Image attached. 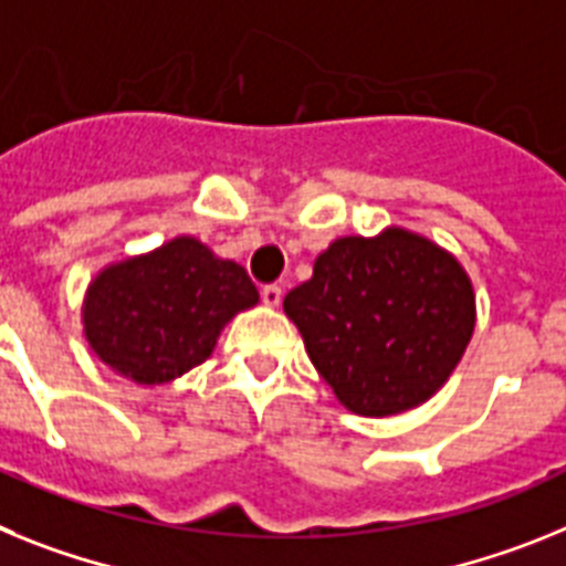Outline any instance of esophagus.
I'll list each match as a JSON object with an SVG mask.
<instances>
[{
    "mask_svg": "<svg viewBox=\"0 0 566 566\" xmlns=\"http://www.w3.org/2000/svg\"><path fill=\"white\" fill-rule=\"evenodd\" d=\"M262 302L268 304V307H279V302H282V287H279V284H264Z\"/></svg>",
    "mask_w": 566,
    "mask_h": 566,
    "instance_id": "esophagus-1",
    "label": "esophagus"
}]
</instances>
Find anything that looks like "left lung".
Segmentation results:
<instances>
[{"label":"left lung","instance_id":"left-lung-1","mask_svg":"<svg viewBox=\"0 0 566 566\" xmlns=\"http://www.w3.org/2000/svg\"><path fill=\"white\" fill-rule=\"evenodd\" d=\"M307 356L358 416L419 407L444 385L475 327V296L455 255L419 233L344 235L284 296Z\"/></svg>","mask_w":566,"mask_h":566}]
</instances>
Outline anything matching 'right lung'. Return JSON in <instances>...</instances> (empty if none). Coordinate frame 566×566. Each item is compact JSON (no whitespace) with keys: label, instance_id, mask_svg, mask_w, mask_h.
Masks as SVG:
<instances>
[{"label":"right lung","instance_id":"obj_1","mask_svg":"<svg viewBox=\"0 0 566 566\" xmlns=\"http://www.w3.org/2000/svg\"><path fill=\"white\" fill-rule=\"evenodd\" d=\"M259 302L242 264L193 235L105 268L87 287L82 322L91 350L136 385H165L213 353L235 313Z\"/></svg>","mask_w":566,"mask_h":566}]
</instances>
